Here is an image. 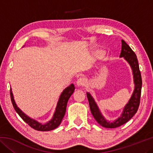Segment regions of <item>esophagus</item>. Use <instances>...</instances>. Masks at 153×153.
I'll use <instances>...</instances> for the list:
<instances>
[{
    "instance_id": "obj_1",
    "label": "esophagus",
    "mask_w": 153,
    "mask_h": 153,
    "mask_svg": "<svg viewBox=\"0 0 153 153\" xmlns=\"http://www.w3.org/2000/svg\"><path fill=\"white\" fill-rule=\"evenodd\" d=\"M86 84V80L83 77H80L79 79H77V86H84Z\"/></svg>"
}]
</instances>
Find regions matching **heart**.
I'll return each mask as SVG.
<instances>
[{
    "label": "heart",
    "instance_id": "1",
    "mask_svg": "<svg viewBox=\"0 0 153 153\" xmlns=\"http://www.w3.org/2000/svg\"><path fill=\"white\" fill-rule=\"evenodd\" d=\"M101 54H102V52H98V53H97V55L99 56L100 55H101Z\"/></svg>",
    "mask_w": 153,
    "mask_h": 153
}]
</instances>
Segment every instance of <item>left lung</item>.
Wrapping results in <instances>:
<instances>
[{"instance_id":"8db88e82","label":"left lung","mask_w":153,"mask_h":153,"mask_svg":"<svg viewBox=\"0 0 153 153\" xmlns=\"http://www.w3.org/2000/svg\"><path fill=\"white\" fill-rule=\"evenodd\" d=\"M120 56L125 59L129 64V65L131 66L133 72L134 84H135L133 94L129 102L123 108V111L120 117L112 122L106 120V119L103 117L102 113H100L94 98H92L90 93H86L90 108L93 117L100 126L107 128H115L128 122L136 113L140 105V101L142 82L138 59H137L135 53L131 50L129 46L123 40H121V51Z\"/></svg>"}]
</instances>
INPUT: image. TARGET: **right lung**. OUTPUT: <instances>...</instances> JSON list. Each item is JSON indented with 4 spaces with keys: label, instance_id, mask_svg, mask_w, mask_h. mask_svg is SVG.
Masks as SVG:
<instances>
[{
    "label": "right lung",
    "instance_id": "add662e5",
    "mask_svg": "<svg viewBox=\"0 0 153 153\" xmlns=\"http://www.w3.org/2000/svg\"><path fill=\"white\" fill-rule=\"evenodd\" d=\"M74 85L73 84H71L70 86H69L63 90V92L61 93L60 97H59L57 105H56L55 109V112L54 113L53 118L51 119V121H49L48 122L46 123V124H42L38 122L37 121L28 117V116L25 115L24 113H23L22 111H21L20 108L17 107L16 104H15L11 89L10 90V95H11V102L15 111H16L18 113V115L22 117V120H24L25 123H27L31 128L36 129V130L50 131L56 128L61 124V121L63 120L65 114L67 102H68L69 98H70L71 94L74 93Z\"/></svg>",
    "mask_w": 153,
    "mask_h": 153
}]
</instances>
